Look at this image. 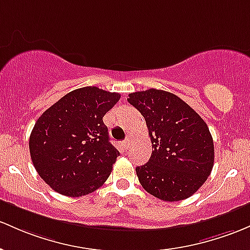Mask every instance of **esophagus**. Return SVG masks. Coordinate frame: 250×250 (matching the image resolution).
<instances>
[{
    "label": "esophagus",
    "instance_id": "obj_1",
    "mask_svg": "<svg viewBox=\"0 0 250 250\" xmlns=\"http://www.w3.org/2000/svg\"><path fill=\"white\" fill-rule=\"evenodd\" d=\"M122 146H123V148H125V149H128V148H129V146H130V140L127 139V140H125V141H122Z\"/></svg>",
    "mask_w": 250,
    "mask_h": 250
}]
</instances>
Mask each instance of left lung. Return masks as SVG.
Returning <instances> with one entry per match:
<instances>
[{"instance_id":"left-lung-1","label":"left lung","mask_w":250,"mask_h":250,"mask_svg":"<svg viewBox=\"0 0 250 250\" xmlns=\"http://www.w3.org/2000/svg\"><path fill=\"white\" fill-rule=\"evenodd\" d=\"M146 120L153 152L136 167L139 182L161 201L191 197L208 179L215 148L204 120L182 98L168 91L148 89L127 98Z\"/></svg>"}]
</instances>
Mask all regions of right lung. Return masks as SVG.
Wrapping results in <instances>:
<instances>
[{"label": "right lung", "mask_w": 250, "mask_h": 250, "mask_svg": "<svg viewBox=\"0 0 250 250\" xmlns=\"http://www.w3.org/2000/svg\"><path fill=\"white\" fill-rule=\"evenodd\" d=\"M96 86L73 90L43 112L29 136L35 169L49 188L67 197L97 190L120 152L109 141L103 116L120 100Z\"/></svg>", "instance_id": "right-lung-1"}]
</instances>
